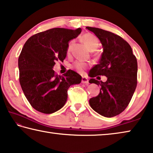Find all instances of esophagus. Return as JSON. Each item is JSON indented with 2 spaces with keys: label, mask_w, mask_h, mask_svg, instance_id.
<instances>
[{
  "label": "esophagus",
  "mask_w": 153,
  "mask_h": 153,
  "mask_svg": "<svg viewBox=\"0 0 153 153\" xmlns=\"http://www.w3.org/2000/svg\"><path fill=\"white\" fill-rule=\"evenodd\" d=\"M82 83H83V84H88V79L86 77H82Z\"/></svg>",
  "instance_id": "34e87169"
}]
</instances>
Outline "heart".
Masks as SVG:
<instances>
[{
    "label": "heart",
    "mask_w": 153,
    "mask_h": 153,
    "mask_svg": "<svg viewBox=\"0 0 153 153\" xmlns=\"http://www.w3.org/2000/svg\"><path fill=\"white\" fill-rule=\"evenodd\" d=\"M82 40H83L86 45L87 46V47L88 48L89 50L90 51H96L98 46H99V42H98V38L96 37L94 35L92 34V33H88L84 34V36L82 37ZM74 40H71L70 42H69L68 46H67V53H69L71 52L72 46L74 45ZM88 65L86 63H84V62H81V61H76L75 62L73 67L74 69H76L77 71H78L79 73H84V71L85 69L87 68Z\"/></svg>",
    "instance_id": "b5f03b06"
}]
</instances>
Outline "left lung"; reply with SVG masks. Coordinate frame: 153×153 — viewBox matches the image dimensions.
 I'll list each match as a JSON object with an SVG mask.
<instances>
[{
	"label": "left lung",
	"instance_id": "1",
	"mask_svg": "<svg viewBox=\"0 0 153 153\" xmlns=\"http://www.w3.org/2000/svg\"><path fill=\"white\" fill-rule=\"evenodd\" d=\"M86 28L97 36L104 50L99 64L91 69V77H107L105 82L90 79V83L100 86V90L99 94L90 98L89 103L100 115L115 117L128 107L136 90L137 59L130 45L121 36L100 28Z\"/></svg>",
	"mask_w": 153,
	"mask_h": 153
}]
</instances>
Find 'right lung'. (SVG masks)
<instances>
[{"instance_id": "1", "label": "right lung", "mask_w": 153, "mask_h": 153, "mask_svg": "<svg viewBox=\"0 0 153 153\" xmlns=\"http://www.w3.org/2000/svg\"><path fill=\"white\" fill-rule=\"evenodd\" d=\"M81 32V28H53L33 35L25 43L18 59L19 83L36 111H57L65 104L69 88L81 82L82 77L73 70L60 76L53 69L56 61L65 59L69 41Z\"/></svg>"}]
</instances>
